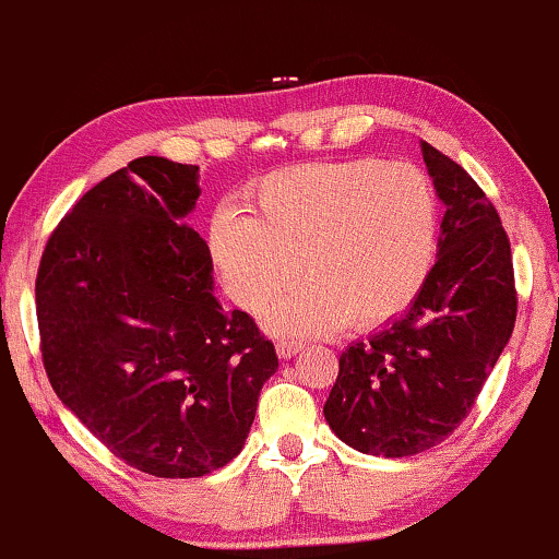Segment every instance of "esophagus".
<instances>
[{
  "mask_svg": "<svg viewBox=\"0 0 559 559\" xmlns=\"http://www.w3.org/2000/svg\"><path fill=\"white\" fill-rule=\"evenodd\" d=\"M300 349H302V344H300V342H285V340L277 342V355H280V357H285V360H287V357L298 355Z\"/></svg>",
  "mask_w": 559,
  "mask_h": 559,
  "instance_id": "obj_1",
  "label": "esophagus"
}]
</instances>
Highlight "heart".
Returning a JSON list of instances; mask_svg holds the SVG:
<instances>
[{"label":"heart","instance_id":"obj_1","mask_svg":"<svg viewBox=\"0 0 559 559\" xmlns=\"http://www.w3.org/2000/svg\"><path fill=\"white\" fill-rule=\"evenodd\" d=\"M248 210L219 206L210 253L230 298L282 336L376 329L423 290L438 243V199L415 165L311 163L248 189Z\"/></svg>","mask_w":559,"mask_h":559}]
</instances>
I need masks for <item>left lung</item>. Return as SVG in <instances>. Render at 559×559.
I'll use <instances>...</instances> for the list:
<instances>
[{
	"instance_id": "1",
	"label": "left lung",
	"mask_w": 559,
	"mask_h": 559,
	"mask_svg": "<svg viewBox=\"0 0 559 559\" xmlns=\"http://www.w3.org/2000/svg\"><path fill=\"white\" fill-rule=\"evenodd\" d=\"M445 206L438 261L402 316L355 342L323 404L334 436L370 456L438 445L469 415L515 323L511 243L477 181L419 142Z\"/></svg>"
}]
</instances>
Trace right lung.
Wrapping results in <instances>:
<instances>
[{
  "label": "right lung",
  "mask_w": 559,
  "mask_h": 559,
  "mask_svg": "<svg viewBox=\"0 0 559 559\" xmlns=\"http://www.w3.org/2000/svg\"><path fill=\"white\" fill-rule=\"evenodd\" d=\"M197 165L136 157L48 238L36 280L44 368L61 404L129 466L163 479L219 469L243 448L274 344L212 293L186 217Z\"/></svg>",
  "instance_id": "obj_1"
}]
</instances>
